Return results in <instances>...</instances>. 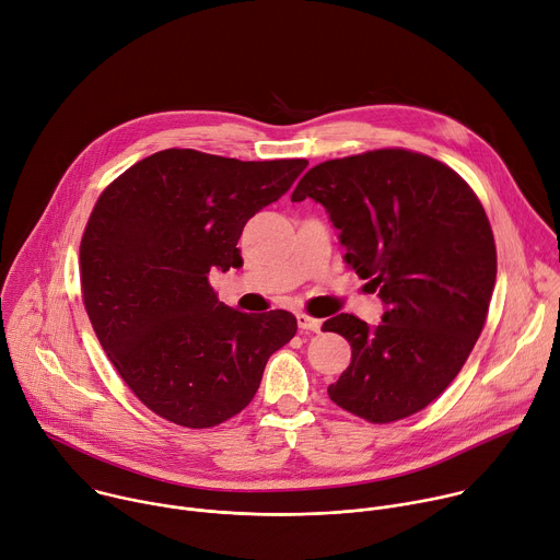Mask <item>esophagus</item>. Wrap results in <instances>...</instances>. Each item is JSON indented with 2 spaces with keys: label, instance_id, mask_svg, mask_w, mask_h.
<instances>
[{
  "label": "esophagus",
  "instance_id": "obj_1",
  "mask_svg": "<svg viewBox=\"0 0 560 560\" xmlns=\"http://www.w3.org/2000/svg\"><path fill=\"white\" fill-rule=\"evenodd\" d=\"M298 327H300L304 334H308V331L318 334V331L323 329V320L312 318V316H306V314H298Z\"/></svg>",
  "mask_w": 560,
  "mask_h": 560
}]
</instances>
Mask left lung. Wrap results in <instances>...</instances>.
Here are the masks:
<instances>
[{"label": "left lung", "instance_id": "8db88e82", "mask_svg": "<svg viewBox=\"0 0 560 560\" xmlns=\"http://www.w3.org/2000/svg\"><path fill=\"white\" fill-rule=\"evenodd\" d=\"M320 202L345 262L385 304L369 327L340 314L351 362L329 398L369 420L407 418L436 400L469 358L495 282V244L482 205L443 162L405 149L329 160L298 182L293 202Z\"/></svg>", "mask_w": 560, "mask_h": 560}]
</instances>
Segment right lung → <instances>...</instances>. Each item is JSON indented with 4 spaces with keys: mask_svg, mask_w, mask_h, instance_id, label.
Segmentation results:
<instances>
[{
    "mask_svg": "<svg viewBox=\"0 0 560 560\" xmlns=\"http://www.w3.org/2000/svg\"><path fill=\"white\" fill-rule=\"evenodd\" d=\"M306 164L166 149L100 196L80 246L84 306L121 381L158 416L191 429L229 420L295 336L293 314H242L209 276L242 265L244 224Z\"/></svg>",
    "mask_w": 560,
    "mask_h": 560,
    "instance_id": "obj_1",
    "label": "right lung"
}]
</instances>
